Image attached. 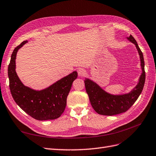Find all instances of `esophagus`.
<instances>
[{
    "instance_id": "obj_1",
    "label": "esophagus",
    "mask_w": 156,
    "mask_h": 156,
    "mask_svg": "<svg viewBox=\"0 0 156 156\" xmlns=\"http://www.w3.org/2000/svg\"><path fill=\"white\" fill-rule=\"evenodd\" d=\"M78 74L79 76L83 77L86 74V71L85 69H79L78 70Z\"/></svg>"
}]
</instances>
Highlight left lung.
Here are the masks:
<instances>
[{
    "instance_id": "obj_1",
    "label": "left lung",
    "mask_w": 156,
    "mask_h": 156,
    "mask_svg": "<svg viewBox=\"0 0 156 156\" xmlns=\"http://www.w3.org/2000/svg\"><path fill=\"white\" fill-rule=\"evenodd\" d=\"M127 39L135 44L140 56L142 73L139 82L129 93L123 95H112L106 92L91 80L86 78L84 83L86 92L92 107L99 114L113 115L126 112L135 103L143 90L146 78L143 54L132 35L127 37Z\"/></svg>"
}]
</instances>
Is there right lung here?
<instances>
[{
	"mask_svg": "<svg viewBox=\"0 0 156 156\" xmlns=\"http://www.w3.org/2000/svg\"><path fill=\"white\" fill-rule=\"evenodd\" d=\"M28 41H23L13 51L8 74L9 86L13 99L24 112L37 120L55 119L63 113L66 98L78 73L74 71L42 90H34L25 86L16 72V59L20 48Z\"/></svg>",
	"mask_w": 156,
	"mask_h": 156,
	"instance_id": "add662e5",
	"label": "right lung"
}]
</instances>
